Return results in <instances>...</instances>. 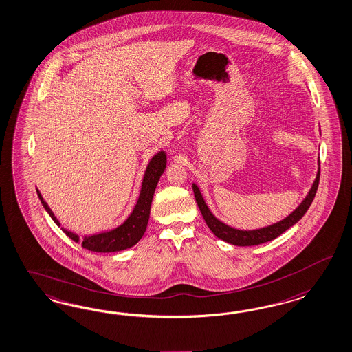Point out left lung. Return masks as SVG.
I'll return each mask as SVG.
<instances>
[{"label":"left lung","mask_w":352,"mask_h":352,"mask_svg":"<svg viewBox=\"0 0 352 352\" xmlns=\"http://www.w3.org/2000/svg\"><path fill=\"white\" fill-rule=\"evenodd\" d=\"M319 166H320V162H319ZM319 180H320V167H319V171L316 175V180L312 185L311 190L309 192V195L305 198V201H302L301 204L298 206V208H296V211L292 212L287 219L276 222L272 226L251 231L236 230V229H232L230 226L219 221L212 214L211 211L208 210L206 201L201 198V191H199L197 185H192V190H194V195H195V201L198 203V207L201 210V216H203L206 223L208 225V228L211 229L212 232L217 238L228 241L230 244H234V245L248 247V245H257V244L272 241V239L278 238L284 231L288 230L296 222L300 221L303 217V214L309 210V207L311 206L312 201L315 198V194L318 191Z\"/></svg>","instance_id":"8db88e82"}]
</instances>
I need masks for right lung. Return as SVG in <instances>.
I'll list each match as a JSON object with an SVG mask.
<instances>
[{"mask_svg":"<svg viewBox=\"0 0 352 352\" xmlns=\"http://www.w3.org/2000/svg\"><path fill=\"white\" fill-rule=\"evenodd\" d=\"M166 163H167V158H166L164 151H160L157 155H154L151 158V163L148 164V168L145 171L144 180H142L139 201L136 203L130 217L117 229L108 231V232H101L98 235L86 236L83 241H80V236L73 234L72 231L65 230L64 228L61 230L64 231L72 241L80 243V245L89 251L105 253V252L123 251V250L131 248L132 245H135L138 241H140L144 232L146 230V225H148L149 214H151L153 195H154V191H155L160 177L164 172ZM37 194H38L42 206L45 207L46 211L49 212L51 219L58 226H60V223L49 208L47 203L42 199L40 191L37 190Z\"/></svg>","mask_w":352,"mask_h":352,"instance_id":"right-lung-1","label":"right lung"}]
</instances>
